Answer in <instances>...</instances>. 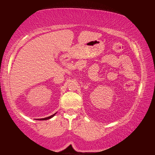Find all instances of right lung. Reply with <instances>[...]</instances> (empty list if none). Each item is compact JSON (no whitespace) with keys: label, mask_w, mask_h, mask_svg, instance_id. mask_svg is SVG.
I'll return each mask as SVG.
<instances>
[{"label":"right lung","mask_w":155,"mask_h":155,"mask_svg":"<svg viewBox=\"0 0 155 155\" xmlns=\"http://www.w3.org/2000/svg\"><path fill=\"white\" fill-rule=\"evenodd\" d=\"M56 114V113H55V114L51 115V116H48V117H45V118H40V119H37V120H48V119H51V117H53L54 116V115Z\"/></svg>","instance_id":"add662e5"}]
</instances>
